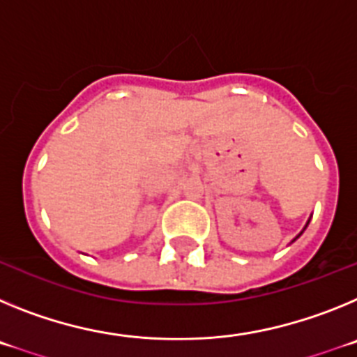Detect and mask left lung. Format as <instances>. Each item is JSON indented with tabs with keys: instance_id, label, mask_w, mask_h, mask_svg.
Returning <instances> with one entry per match:
<instances>
[{
	"instance_id": "8db88e82",
	"label": "left lung",
	"mask_w": 357,
	"mask_h": 357,
	"mask_svg": "<svg viewBox=\"0 0 357 357\" xmlns=\"http://www.w3.org/2000/svg\"><path fill=\"white\" fill-rule=\"evenodd\" d=\"M309 223V222H307ZM305 227H307V225H305ZM301 234H302V232H301ZM301 234H298V236H301ZM298 236H296V238H298Z\"/></svg>"
}]
</instances>
